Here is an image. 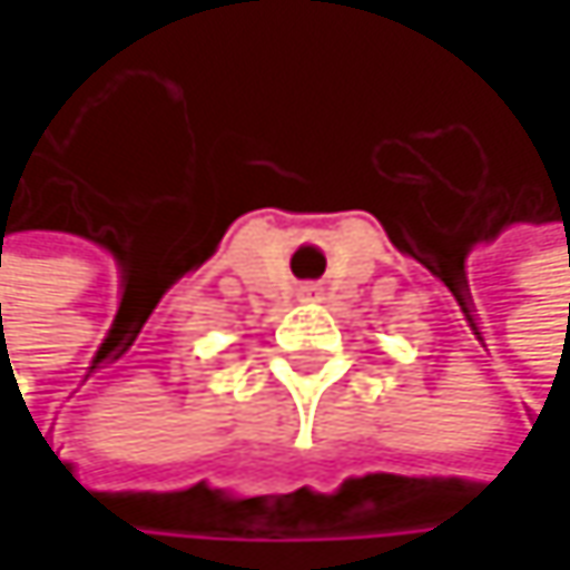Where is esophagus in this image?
<instances>
[{
  "instance_id": "1",
  "label": "esophagus",
  "mask_w": 570,
  "mask_h": 570,
  "mask_svg": "<svg viewBox=\"0 0 570 570\" xmlns=\"http://www.w3.org/2000/svg\"><path fill=\"white\" fill-rule=\"evenodd\" d=\"M296 293H299L303 303H320V299H323V286L320 284H303Z\"/></svg>"
}]
</instances>
